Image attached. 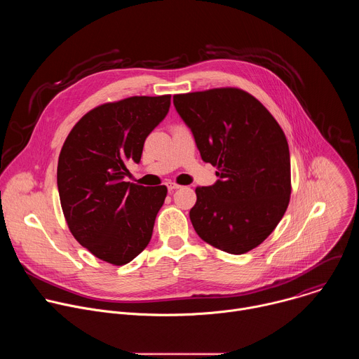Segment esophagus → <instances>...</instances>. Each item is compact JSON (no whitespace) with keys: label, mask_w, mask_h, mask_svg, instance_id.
<instances>
[{"label":"esophagus","mask_w":359,"mask_h":359,"mask_svg":"<svg viewBox=\"0 0 359 359\" xmlns=\"http://www.w3.org/2000/svg\"><path fill=\"white\" fill-rule=\"evenodd\" d=\"M179 187H180V186H179L177 183H172V182H170V183H168V190H169L170 193H172V191H175V190H177Z\"/></svg>","instance_id":"1"}]
</instances>
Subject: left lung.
I'll use <instances>...</instances> for the list:
<instances>
[{
  "mask_svg": "<svg viewBox=\"0 0 359 359\" xmlns=\"http://www.w3.org/2000/svg\"><path fill=\"white\" fill-rule=\"evenodd\" d=\"M173 104L201 159L217 168L213 186L196 187L191 224L201 240L244 254L283 219L291 196L287 137L259 99L238 88L179 93Z\"/></svg>",
  "mask_w": 359,
  "mask_h": 359,
  "instance_id": "left-lung-1",
  "label": "left lung"
}]
</instances>
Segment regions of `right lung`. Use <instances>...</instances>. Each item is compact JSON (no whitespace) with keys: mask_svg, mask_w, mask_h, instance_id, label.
Wrapping results in <instances>:
<instances>
[{"mask_svg":"<svg viewBox=\"0 0 359 359\" xmlns=\"http://www.w3.org/2000/svg\"><path fill=\"white\" fill-rule=\"evenodd\" d=\"M169 108L170 95L107 102L85 114L64 142L57 172L64 217L76 241L102 262L128 264L151 238L168 187L123 177Z\"/></svg>","mask_w":359,"mask_h":359,"instance_id":"1","label":"right lung"}]
</instances>
